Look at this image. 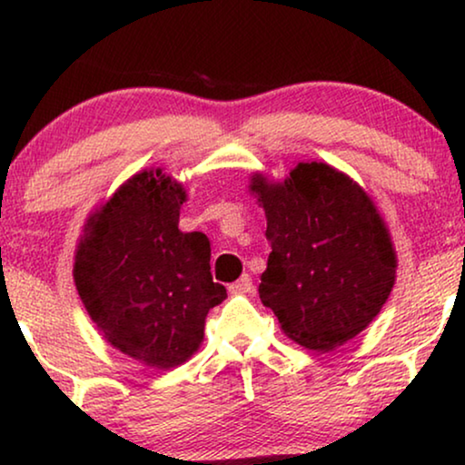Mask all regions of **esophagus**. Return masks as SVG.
<instances>
[{
	"instance_id": "esophagus-1",
	"label": "esophagus",
	"mask_w": 465,
	"mask_h": 465,
	"mask_svg": "<svg viewBox=\"0 0 465 465\" xmlns=\"http://www.w3.org/2000/svg\"><path fill=\"white\" fill-rule=\"evenodd\" d=\"M232 292V294H252L253 292V282L250 275H241L237 282L231 283V288H228Z\"/></svg>"
}]
</instances>
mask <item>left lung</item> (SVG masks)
<instances>
[{
  "instance_id": "8db88e82",
  "label": "left lung",
  "mask_w": 465,
  "mask_h": 465,
  "mask_svg": "<svg viewBox=\"0 0 465 465\" xmlns=\"http://www.w3.org/2000/svg\"><path fill=\"white\" fill-rule=\"evenodd\" d=\"M266 213L269 262L260 301L298 345L330 351L379 315L396 252L371 196L326 163H298L283 182L252 175Z\"/></svg>"
}]
</instances>
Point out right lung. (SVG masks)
Segmentation results:
<instances>
[{"mask_svg":"<svg viewBox=\"0 0 465 465\" xmlns=\"http://www.w3.org/2000/svg\"><path fill=\"white\" fill-rule=\"evenodd\" d=\"M182 183L150 169L120 186L84 226L74 282L112 347L154 368H175L203 342L209 309L226 298L212 277L203 232H182Z\"/></svg>","mask_w":465,"mask_h":465,"instance_id":"right-lung-1","label":"right lung"}]
</instances>
